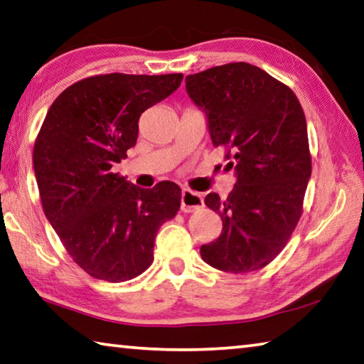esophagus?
I'll return each mask as SVG.
<instances>
[{"mask_svg":"<svg viewBox=\"0 0 364 364\" xmlns=\"http://www.w3.org/2000/svg\"><path fill=\"white\" fill-rule=\"evenodd\" d=\"M203 207V199L199 193H194L191 189H183L181 193V211L191 213Z\"/></svg>","mask_w":364,"mask_h":364,"instance_id":"1","label":"esophagus"}]
</instances>
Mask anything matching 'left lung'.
Instances as JSON below:
<instances>
[{
    "instance_id": "left-lung-1",
    "label": "left lung",
    "mask_w": 364,
    "mask_h": 364,
    "mask_svg": "<svg viewBox=\"0 0 364 364\" xmlns=\"http://www.w3.org/2000/svg\"><path fill=\"white\" fill-rule=\"evenodd\" d=\"M191 100L207 117L213 146L228 148L235 184L205 205L223 220L202 259L230 274L262 269L285 248L302 213L312 161L306 116L294 92L245 62L186 76Z\"/></svg>"
}]
</instances>
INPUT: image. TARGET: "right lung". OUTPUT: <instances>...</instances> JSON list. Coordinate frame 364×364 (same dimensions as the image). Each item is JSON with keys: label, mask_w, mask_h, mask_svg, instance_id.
<instances>
[{"label": "right lung", "mask_w": 364, "mask_h": 364, "mask_svg": "<svg viewBox=\"0 0 364 364\" xmlns=\"http://www.w3.org/2000/svg\"><path fill=\"white\" fill-rule=\"evenodd\" d=\"M181 81V73L92 76L65 89L46 114L33 149L44 215L73 261L98 280L143 274L157 230L180 208L178 184L143 189L111 168L135 146L141 113Z\"/></svg>", "instance_id": "right-lung-1"}]
</instances>
